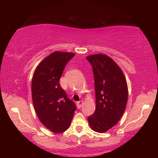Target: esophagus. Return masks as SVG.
I'll list each match as a JSON object with an SVG mask.
<instances>
[{
	"instance_id": "obj_1",
	"label": "esophagus",
	"mask_w": 158,
	"mask_h": 158,
	"mask_svg": "<svg viewBox=\"0 0 158 158\" xmlns=\"http://www.w3.org/2000/svg\"><path fill=\"white\" fill-rule=\"evenodd\" d=\"M82 104H83V101H82V100H80V101H79V102H77V108H78V109L81 108Z\"/></svg>"
}]
</instances>
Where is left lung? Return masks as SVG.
I'll use <instances>...</instances> for the list:
<instances>
[{
  "label": "left lung",
  "instance_id": "8db88e82",
  "mask_svg": "<svg viewBox=\"0 0 158 158\" xmlns=\"http://www.w3.org/2000/svg\"><path fill=\"white\" fill-rule=\"evenodd\" d=\"M91 64L95 80V111L88 117L90 127L103 133L121 118L128 98L127 81L120 67L105 54L86 57Z\"/></svg>",
  "mask_w": 158,
  "mask_h": 158
}]
</instances>
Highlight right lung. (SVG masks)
<instances>
[{
	"label": "right lung",
	"instance_id": "add662e5",
	"mask_svg": "<svg viewBox=\"0 0 158 158\" xmlns=\"http://www.w3.org/2000/svg\"><path fill=\"white\" fill-rule=\"evenodd\" d=\"M74 56L70 52H53L40 63L32 79L35 110L42 123L53 133L68 129L77 109L59 81L66 64Z\"/></svg>",
	"mask_w": 158,
	"mask_h": 158
}]
</instances>
